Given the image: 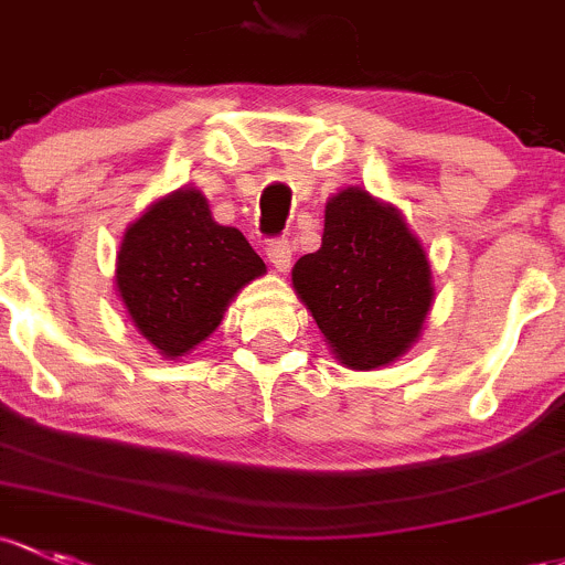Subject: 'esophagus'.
<instances>
[{
  "label": "esophagus",
  "mask_w": 565,
  "mask_h": 565,
  "mask_svg": "<svg viewBox=\"0 0 565 565\" xmlns=\"http://www.w3.org/2000/svg\"><path fill=\"white\" fill-rule=\"evenodd\" d=\"M265 254L276 270H287L289 263H292V243L287 237H270L265 246Z\"/></svg>",
  "instance_id": "34e87169"
}]
</instances>
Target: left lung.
I'll return each mask as SVG.
<instances>
[{
  "label": "left lung",
  "instance_id": "8db88e82",
  "mask_svg": "<svg viewBox=\"0 0 565 565\" xmlns=\"http://www.w3.org/2000/svg\"><path fill=\"white\" fill-rule=\"evenodd\" d=\"M292 284L343 365H387L417 341L430 311V265L395 207L343 189L324 211L322 248Z\"/></svg>",
  "mask_w": 565,
  "mask_h": 565
}]
</instances>
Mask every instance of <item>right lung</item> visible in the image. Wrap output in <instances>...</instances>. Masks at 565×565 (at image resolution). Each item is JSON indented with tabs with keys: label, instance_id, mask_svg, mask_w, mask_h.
I'll return each instance as SVG.
<instances>
[{
	"label": "right lung",
	"instance_id": "add662e5",
	"mask_svg": "<svg viewBox=\"0 0 565 565\" xmlns=\"http://www.w3.org/2000/svg\"><path fill=\"white\" fill-rule=\"evenodd\" d=\"M263 273L243 233L213 222L198 189H181L127 230L116 284L135 328L164 358H181L218 328L237 289Z\"/></svg>",
	"mask_w": 565,
	"mask_h": 565
}]
</instances>
